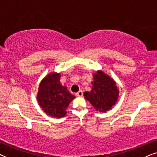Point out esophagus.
I'll return each mask as SVG.
<instances>
[{
	"mask_svg": "<svg viewBox=\"0 0 157 157\" xmlns=\"http://www.w3.org/2000/svg\"><path fill=\"white\" fill-rule=\"evenodd\" d=\"M83 93L82 90H80V91L77 92V93L76 94V95L77 96H83Z\"/></svg>",
	"mask_w": 157,
	"mask_h": 157,
	"instance_id": "34e87169",
	"label": "esophagus"
}]
</instances>
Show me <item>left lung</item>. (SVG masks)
<instances>
[{
  "label": "left lung",
  "mask_w": 157,
  "mask_h": 157,
  "mask_svg": "<svg viewBox=\"0 0 157 157\" xmlns=\"http://www.w3.org/2000/svg\"><path fill=\"white\" fill-rule=\"evenodd\" d=\"M94 81L91 91H86L85 98L91 103L96 111L105 112L115 104L119 96V89L114 81L104 72L98 71L93 75Z\"/></svg>",
  "instance_id": "left-lung-1"
}]
</instances>
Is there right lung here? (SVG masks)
Wrapping results in <instances>:
<instances>
[{
    "label": "right lung",
    "instance_id": "right-lung-1",
    "mask_svg": "<svg viewBox=\"0 0 157 157\" xmlns=\"http://www.w3.org/2000/svg\"><path fill=\"white\" fill-rule=\"evenodd\" d=\"M60 74L51 73L41 81L37 99L45 113L56 118L63 117L66 109L75 98L60 83Z\"/></svg>",
    "mask_w": 157,
    "mask_h": 157
}]
</instances>
